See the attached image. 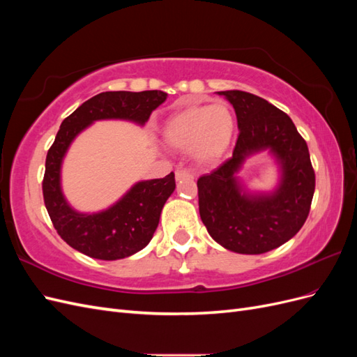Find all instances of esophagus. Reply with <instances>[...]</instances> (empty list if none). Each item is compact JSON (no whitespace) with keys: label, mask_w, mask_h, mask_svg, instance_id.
<instances>
[{"label":"esophagus","mask_w":357,"mask_h":357,"mask_svg":"<svg viewBox=\"0 0 357 357\" xmlns=\"http://www.w3.org/2000/svg\"><path fill=\"white\" fill-rule=\"evenodd\" d=\"M185 178H188V180H192L193 178V174L190 171H188V169H177L176 171V180H185Z\"/></svg>","instance_id":"esophagus-1"}]
</instances>
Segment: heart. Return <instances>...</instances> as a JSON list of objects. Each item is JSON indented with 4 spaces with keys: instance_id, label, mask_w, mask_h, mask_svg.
<instances>
[{
    "instance_id": "heart-1",
    "label": "heart",
    "mask_w": 357,
    "mask_h": 357,
    "mask_svg": "<svg viewBox=\"0 0 357 357\" xmlns=\"http://www.w3.org/2000/svg\"><path fill=\"white\" fill-rule=\"evenodd\" d=\"M235 129V119L228 104L189 107L172 114L162 128L168 147L188 150L199 164H214L228 150Z\"/></svg>"
}]
</instances>
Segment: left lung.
Returning <instances> with one entry per match:
<instances>
[{
  "instance_id": "left-lung-1",
  "label": "left lung",
  "mask_w": 357,
  "mask_h": 357,
  "mask_svg": "<svg viewBox=\"0 0 357 357\" xmlns=\"http://www.w3.org/2000/svg\"><path fill=\"white\" fill-rule=\"evenodd\" d=\"M236 114L240 135L232 158L198 178L201 220L211 238L241 255L277 248L305 223L316 176L308 146L291 119L275 105L243 91L218 92ZM268 149L280 167V183L271 194L248 192L236 177L245 157Z\"/></svg>"
}]
</instances>
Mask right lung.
Masks as SVG:
<instances>
[{
	"label": "right lung",
	"instance_id": "right-lung-1",
	"mask_svg": "<svg viewBox=\"0 0 357 357\" xmlns=\"http://www.w3.org/2000/svg\"><path fill=\"white\" fill-rule=\"evenodd\" d=\"M167 100L162 91L102 92L63 119L47 152L43 197L61 238L75 250L101 261H116L144 248L158 228L160 211L176 189L174 172L164 178L138 181L107 210L79 213L61 189V165L73 139L95 121L122 119L144 125Z\"/></svg>",
	"mask_w": 357,
	"mask_h": 357
}]
</instances>
